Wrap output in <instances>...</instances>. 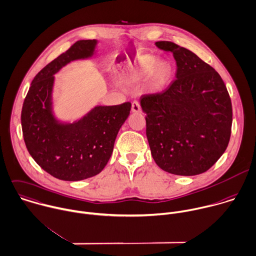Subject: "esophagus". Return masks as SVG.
<instances>
[{"mask_svg":"<svg viewBox=\"0 0 256 256\" xmlns=\"http://www.w3.org/2000/svg\"><path fill=\"white\" fill-rule=\"evenodd\" d=\"M131 109H132V112H134V113H139V112H141V107H140L139 102H138V101L132 102V107H131Z\"/></svg>","mask_w":256,"mask_h":256,"instance_id":"obj_1","label":"esophagus"}]
</instances>
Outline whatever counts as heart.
<instances>
[{"mask_svg":"<svg viewBox=\"0 0 256 256\" xmlns=\"http://www.w3.org/2000/svg\"><path fill=\"white\" fill-rule=\"evenodd\" d=\"M170 64L164 60H157L152 56H141L129 64L124 80L130 84H140L147 80L152 90H159L170 78Z\"/></svg>","mask_w":256,"mask_h":256,"instance_id":"1","label":"heart"}]
</instances>
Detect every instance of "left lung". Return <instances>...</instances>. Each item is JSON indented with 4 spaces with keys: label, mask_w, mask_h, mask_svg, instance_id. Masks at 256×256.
<instances>
[{
    "label": "left lung",
    "mask_w": 256,
    "mask_h": 256,
    "mask_svg": "<svg viewBox=\"0 0 256 256\" xmlns=\"http://www.w3.org/2000/svg\"><path fill=\"white\" fill-rule=\"evenodd\" d=\"M176 80L161 93L145 94L146 135L156 164L170 174L194 176L208 170L228 148L232 107L222 78L190 50L172 42Z\"/></svg>",
    "instance_id": "left-lung-1"
}]
</instances>
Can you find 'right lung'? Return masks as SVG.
Masks as SVG:
<instances>
[{"label": "right lung", "mask_w": 256, "mask_h": 256, "mask_svg": "<svg viewBox=\"0 0 256 256\" xmlns=\"http://www.w3.org/2000/svg\"><path fill=\"white\" fill-rule=\"evenodd\" d=\"M96 44L95 40H78L46 66L32 82L22 104L20 120L26 149L42 169L60 180H86L103 170L118 131L130 114V102L96 106L72 124L60 123L52 114L54 74L72 60L92 56Z\"/></svg>", "instance_id": "add662e5"}]
</instances>
